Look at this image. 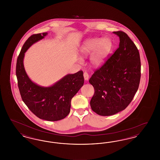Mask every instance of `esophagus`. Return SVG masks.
I'll return each instance as SVG.
<instances>
[{
    "label": "esophagus",
    "mask_w": 160,
    "mask_h": 160,
    "mask_svg": "<svg viewBox=\"0 0 160 160\" xmlns=\"http://www.w3.org/2000/svg\"><path fill=\"white\" fill-rule=\"evenodd\" d=\"M83 76L84 80H85L86 81H88V79H89V77L88 73L87 72H84Z\"/></svg>",
    "instance_id": "obj_1"
}]
</instances>
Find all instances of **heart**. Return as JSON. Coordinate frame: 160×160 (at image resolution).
Returning <instances> with one entry per match:
<instances>
[{
	"label": "heart",
	"instance_id": "obj_1",
	"mask_svg": "<svg viewBox=\"0 0 160 160\" xmlns=\"http://www.w3.org/2000/svg\"><path fill=\"white\" fill-rule=\"evenodd\" d=\"M113 43L107 37L90 38L85 41L80 48V53L83 57L92 54L90 62L92 66L97 68L101 66L112 51ZM82 62V59H78Z\"/></svg>",
	"mask_w": 160,
	"mask_h": 160
}]
</instances>
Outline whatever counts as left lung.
I'll use <instances>...</instances> for the list:
<instances>
[{
  "instance_id": "left-lung-1",
  "label": "left lung",
  "mask_w": 160,
  "mask_h": 160,
  "mask_svg": "<svg viewBox=\"0 0 160 160\" xmlns=\"http://www.w3.org/2000/svg\"><path fill=\"white\" fill-rule=\"evenodd\" d=\"M119 37V48L89 79L95 93L90 104L101 116H110L123 110L138 90L141 63L137 47L127 33L113 32Z\"/></svg>"
}]
</instances>
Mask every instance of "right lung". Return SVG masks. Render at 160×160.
I'll use <instances>...</instances> for the list:
<instances>
[{
  "mask_svg": "<svg viewBox=\"0 0 160 160\" xmlns=\"http://www.w3.org/2000/svg\"><path fill=\"white\" fill-rule=\"evenodd\" d=\"M47 34H34L27 39L17 58L16 76L22 98L31 112L41 119L57 121L69 113L71 99L83 85V72L79 71L74 74H67L48 87L41 86L31 80L24 67V53Z\"/></svg>",
  "mask_w": 160,
  "mask_h": 160,
  "instance_id": "right-lung-1",
  "label": "right lung"
}]
</instances>
